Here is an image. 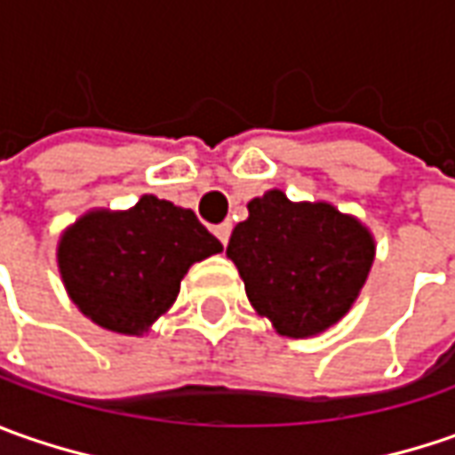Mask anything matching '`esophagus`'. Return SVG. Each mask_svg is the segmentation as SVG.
Returning <instances> with one entry per match:
<instances>
[{
    "label": "esophagus",
    "instance_id": "esophagus-1",
    "mask_svg": "<svg viewBox=\"0 0 455 455\" xmlns=\"http://www.w3.org/2000/svg\"><path fill=\"white\" fill-rule=\"evenodd\" d=\"M230 233H233V225L230 222H222V225H215V235L222 245H228V240H230Z\"/></svg>",
    "mask_w": 455,
    "mask_h": 455
}]
</instances>
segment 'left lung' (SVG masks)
Instances as JSON below:
<instances>
[{"mask_svg": "<svg viewBox=\"0 0 455 455\" xmlns=\"http://www.w3.org/2000/svg\"><path fill=\"white\" fill-rule=\"evenodd\" d=\"M375 235L331 202H291L268 189L248 202L228 258L248 301L281 337L306 339L339 323L375 263Z\"/></svg>", "mask_w": 455, "mask_h": 455, "instance_id": "left-lung-1", "label": "left lung"}]
</instances>
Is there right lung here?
Instances as JSON below:
<instances>
[{"label": "right lung", "instance_id": "1", "mask_svg": "<svg viewBox=\"0 0 455 455\" xmlns=\"http://www.w3.org/2000/svg\"><path fill=\"white\" fill-rule=\"evenodd\" d=\"M222 251L187 207L144 195L129 210L93 207L62 230L58 271L91 322L126 337L149 334L180 296L187 271Z\"/></svg>", "mask_w": 455, "mask_h": 455}]
</instances>
